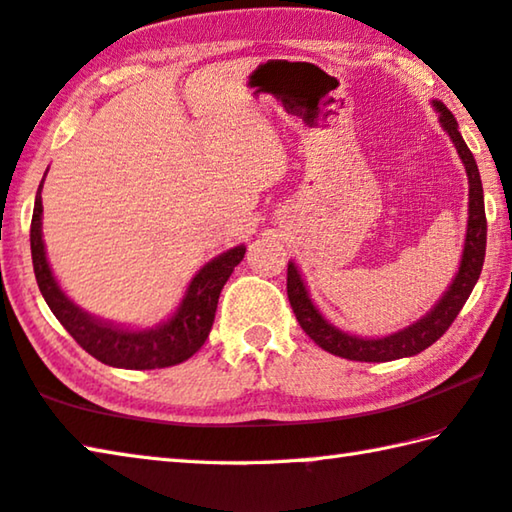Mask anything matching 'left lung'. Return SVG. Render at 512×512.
<instances>
[{
	"mask_svg": "<svg viewBox=\"0 0 512 512\" xmlns=\"http://www.w3.org/2000/svg\"><path fill=\"white\" fill-rule=\"evenodd\" d=\"M440 112V124L452 137L458 155L465 164L467 180H470V219H467V235H465V248L461 268H458L456 280L452 287L447 289L438 305L433 307L427 316L411 327L402 329V332L384 336V339H359V336H350L329 325L327 320L318 314L314 302L309 300V293L302 284V277L298 273L296 264H289L287 268V296L291 302L293 314H296L300 327L305 334L314 341L318 348L327 350L336 357L350 359V361H393L402 357H413L429 345L436 343L443 336L449 325L454 323L458 311L463 309L465 300L470 298L476 280H479L483 257H485V235H488V223H485V207H483V187L479 167H476L472 151L467 149L461 133H458V124L452 112H449L443 103H433Z\"/></svg>",
	"mask_w": 512,
	"mask_h": 512,
	"instance_id": "obj_1",
	"label": "left lung"
}]
</instances>
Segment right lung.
I'll return each mask as SVG.
<instances>
[{
	"instance_id": "obj_1",
	"label": "right lung",
	"mask_w": 512,
	"mask_h": 512,
	"mask_svg": "<svg viewBox=\"0 0 512 512\" xmlns=\"http://www.w3.org/2000/svg\"><path fill=\"white\" fill-rule=\"evenodd\" d=\"M42 183L36 194V205H33L31 219V259L33 273H36L38 287L42 298L54 311L72 339L81 348L92 354L94 359L112 368L126 370H153V368H169L176 363H183L194 352L201 350L207 334H210L216 305L223 284L235 271V266L244 259L246 248L237 246L214 257L210 264H205L198 275L189 284L183 302L176 314L167 323L155 329H142V332H131L101 323V320L85 314L60 291L58 282L51 275L47 264L45 244H42Z\"/></svg>"
}]
</instances>
